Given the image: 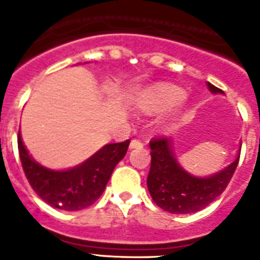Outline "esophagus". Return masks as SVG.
Instances as JSON below:
<instances>
[{
    "label": "esophagus",
    "mask_w": 260,
    "mask_h": 260,
    "mask_svg": "<svg viewBox=\"0 0 260 260\" xmlns=\"http://www.w3.org/2000/svg\"><path fill=\"white\" fill-rule=\"evenodd\" d=\"M141 147H143V143L139 139H133L130 142V148H141Z\"/></svg>",
    "instance_id": "1"
}]
</instances>
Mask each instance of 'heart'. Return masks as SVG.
Instances as JSON below:
<instances>
[{
  "label": "heart",
  "mask_w": 260,
  "mask_h": 260,
  "mask_svg": "<svg viewBox=\"0 0 260 260\" xmlns=\"http://www.w3.org/2000/svg\"><path fill=\"white\" fill-rule=\"evenodd\" d=\"M185 99L186 92L183 89L174 86L162 87L146 99L141 104V108L146 113H160L178 107L185 102Z\"/></svg>",
  "instance_id": "heart-1"
}]
</instances>
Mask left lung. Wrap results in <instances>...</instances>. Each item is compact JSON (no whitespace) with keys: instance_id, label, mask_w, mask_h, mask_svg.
Wrapping results in <instances>:
<instances>
[{"instance_id":"8db88e82","label":"left lung","mask_w":260,"mask_h":260,"mask_svg":"<svg viewBox=\"0 0 260 260\" xmlns=\"http://www.w3.org/2000/svg\"><path fill=\"white\" fill-rule=\"evenodd\" d=\"M207 86L212 93H224L210 82ZM150 147L151 168L147 177V187L156 206L171 213H192L207 207L226 189L240 161L238 155L231 165L219 173L197 177L178 164L169 138H153Z\"/></svg>"}]
</instances>
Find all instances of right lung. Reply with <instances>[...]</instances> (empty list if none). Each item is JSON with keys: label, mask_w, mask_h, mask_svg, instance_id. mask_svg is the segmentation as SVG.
<instances>
[{"label": "right lung", "mask_w": 260, "mask_h": 260, "mask_svg": "<svg viewBox=\"0 0 260 260\" xmlns=\"http://www.w3.org/2000/svg\"><path fill=\"white\" fill-rule=\"evenodd\" d=\"M130 139L107 144L86 161L68 171H52L29 156L18 135L20 162L29 185L45 203L58 210L79 211L95 203L112 172L127 152Z\"/></svg>", "instance_id": "add662e5"}]
</instances>
